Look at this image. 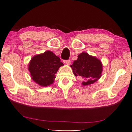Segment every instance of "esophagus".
I'll return each mask as SVG.
<instances>
[{
    "label": "esophagus",
    "mask_w": 132,
    "mask_h": 132,
    "mask_svg": "<svg viewBox=\"0 0 132 132\" xmlns=\"http://www.w3.org/2000/svg\"><path fill=\"white\" fill-rule=\"evenodd\" d=\"M64 63H65L67 65H70V64H71V61H70V60H67V61H64Z\"/></svg>",
    "instance_id": "obj_1"
}]
</instances>
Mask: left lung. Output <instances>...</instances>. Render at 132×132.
Returning <instances> with one entry per match:
<instances>
[{
	"instance_id": "left-lung-1",
	"label": "left lung",
	"mask_w": 132,
	"mask_h": 132,
	"mask_svg": "<svg viewBox=\"0 0 132 132\" xmlns=\"http://www.w3.org/2000/svg\"><path fill=\"white\" fill-rule=\"evenodd\" d=\"M101 61L87 52H82L78 55L77 59L70 65L76 76L83 79L82 86L94 84L102 76L103 67Z\"/></svg>"
}]
</instances>
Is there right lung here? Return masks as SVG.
Here are the masks:
<instances>
[{
  "label": "right lung",
  "instance_id": "right-lung-1",
  "mask_svg": "<svg viewBox=\"0 0 132 132\" xmlns=\"http://www.w3.org/2000/svg\"><path fill=\"white\" fill-rule=\"evenodd\" d=\"M63 66L60 58L50 51L31 58L28 69L32 80L41 87L52 84L60 67Z\"/></svg>",
  "mask_w": 132,
  "mask_h": 132
}]
</instances>
